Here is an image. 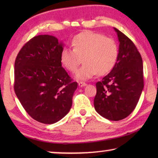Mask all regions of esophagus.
Here are the masks:
<instances>
[{"label": "esophagus", "mask_w": 158, "mask_h": 158, "mask_svg": "<svg viewBox=\"0 0 158 158\" xmlns=\"http://www.w3.org/2000/svg\"><path fill=\"white\" fill-rule=\"evenodd\" d=\"M87 84H86L85 83H84V82H79L78 83V85L80 86V87H83V86H85Z\"/></svg>", "instance_id": "34e87169"}]
</instances>
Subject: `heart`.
I'll return each mask as SVG.
<instances>
[{
	"label": "heart",
	"mask_w": 158,
	"mask_h": 158,
	"mask_svg": "<svg viewBox=\"0 0 158 158\" xmlns=\"http://www.w3.org/2000/svg\"><path fill=\"white\" fill-rule=\"evenodd\" d=\"M71 45L73 49H62L60 60L64 68L75 72L82 58L83 65L75 73L77 80L90 79L97 73L106 74L117 59L118 47L115 41L96 32L86 31L77 34Z\"/></svg>",
	"instance_id": "obj_1"
}]
</instances>
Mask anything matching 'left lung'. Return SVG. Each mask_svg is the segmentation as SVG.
I'll use <instances>...</instances> for the list:
<instances>
[{"label":"left lung","mask_w":158,"mask_h":158,"mask_svg":"<svg viewBox=\"0 0 158 158\" xmlns=\"http://www.w3.org/2000/svg\"><path fill=\"white\" fill-rule=\"evenodd\" d=\"M119 42L117 59L111 72L96 83L94 107L111 121L124 119L135 109L144 88L141 55L130 39L116 28Z\"/></svg>","instance_id":"obj_1"}]
</instances>
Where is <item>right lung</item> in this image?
<instances>
[{"instance_id": "1", "label": "right lung", "mask_w": 158, "mask_h": 158, "mask_svg": "<svg viewBox=\"0 0 158 158\" xmlns=\"http://www.w3.org/2000/svg\"><path fill=\"white\" fill-rule=\"evenodd\" d=\"M63 43L52 35H38L23 45L14 67V90L28 114L51 124L70 111L77 88L62 67Z\"/></svg>"}]
</instances>
